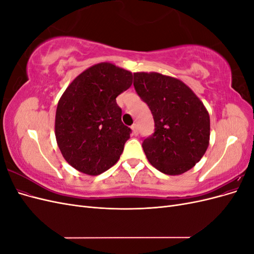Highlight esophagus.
<instances>
[{
	"mask_svg": "<svg viewBox=\"0 0 254 254\" xmlns=\"http://www.w3.org/2000/svg\"><path fill=\"white\" fill-rule=\"evenodd\" d=\"M131 129H132V133H133L134 135H136L137 133H139V130H137V125H136V124H133V125L131 126Z\"/></svg>",
	"mask_w": 254,
	"mask_h": 254,
	"instance_id": "1",
	"label": "esophagus"
}]
</instances>
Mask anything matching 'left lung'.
<instances>
[{
  "label": "left lung",
  "mask_w": 254,
  "mask_h": 254,
  "mask_svg": "<svg viewBox=\"0 0 254 254\" xmlns=\"http://www.w3.org/2000/svg\"><path fill=\"white\" fill-rule=\"evenodd\" d=\"M133 86L155 121V131L142 144L150 164L166 175L188 172L209 146L205 107L186 83L170 76L134 73Z\"/></svg>",
  "instance_id": "left-lung-1"
}]
</instances>
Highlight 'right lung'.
<instances>
[{"label":"right lung","instance_id":"1","mask_svg":"<svg viewBox=\"0 0 254 254\" xmlns=\"http://www.w3.org/2000/svg\"><path fill=\"white\" fill-rule=\"evenodd\" d=\"M131 83V72L103 63L78 75L59 99L57 144L77 171L96 176L118 162L131 129L123 124L117 97Z\"/></svg>","mask_w":254,"mask_h":254}]
</instances>
